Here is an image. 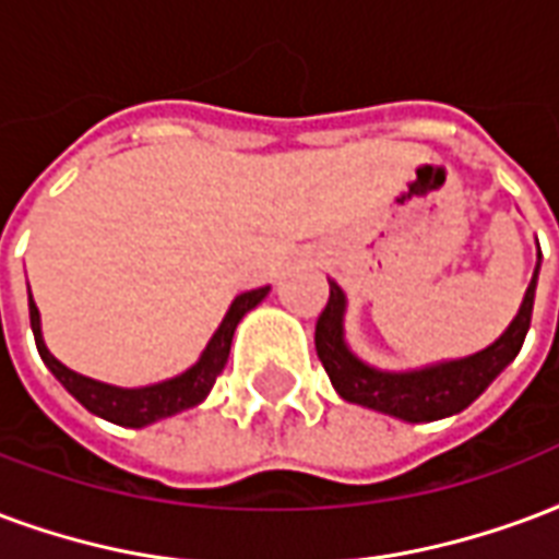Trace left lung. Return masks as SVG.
Wrapping results in <instances>:
<instances>
[{
  "label": "left lung",
  "instance_id": "obj_1",
  "mask_svg": "<svg viewBox=\"0 0 559 559\" xmlns=\"http://www.w3.org/2000/svg\"><path fill=\"white\" fill-rule=\"evenodd\" d=\"M543 260V251H539ZM539 260L533 272L531 287L524 293L519 317L510 322V329L491 343L489 349L462 358V361H448L415 370V373H382L355 358L346 343H343V290L329 281V305L322 308L317 320V355H320L325 373L332 379L334 391L346 403L376 408L384 415H394L408 424H427V420H441L468 408L507 364L519 355L533 317V296H536V278H539Z\"/></svg>",
  "mask_w": 559,
  "mask_h": 559
}]
</instances>
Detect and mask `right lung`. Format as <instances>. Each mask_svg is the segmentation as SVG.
Segmentation results:
<instances>
[{"mask_svg":"<svg viewBox=\"0 0 559 559\" xmlns=\"http://www.w3.org/2000/svg\"><path fill=\"white\" fill-rule=\"evenodd\" d=\"M269 293V287H260V290H248L242 296L234 299L230 311L225 313V320L218 325V332L213 334V341L206 343L204 355L198 358L195 367H189L186 373H180L177 379H168V382L151 384V388H111V384L94 382L88 376L73 373L70 367L52 358V353L47 349V343L40 337V313H37L35 301H32V293H28V320H32V332H35L37 353L44 358L52 376L59 379L70 394L80 400L82 406L100 415L103 420H111L118 427H147L159 417L177 415L183 408L198 406L210 388L216 384L218 373L225 370L227 355H230V341H234V332H237L239 320L246 317L254 305H258L263 296Z\"/></svg>","mask_w":559,"mask_h":559,"instance_id":"obj_1","label":"right lung"}]
</instances>
